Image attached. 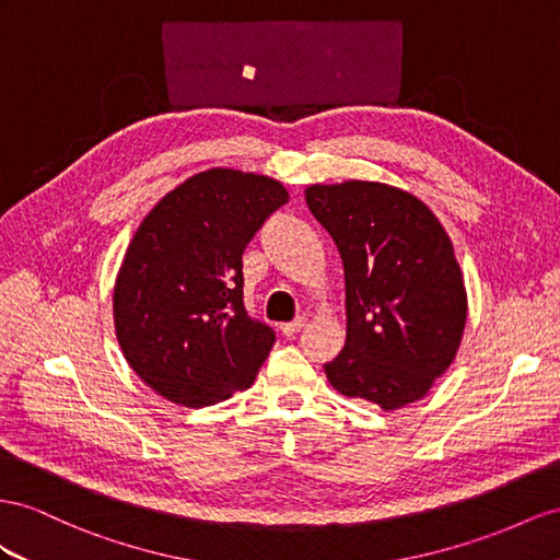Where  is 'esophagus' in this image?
<instances>
[{"label": "esophagus", "instance_id": "1", "mask_svg": "<svg viewBox=\"0 0 560 560\" xmlns=\"http://www.w3.org/2000/svg\"><path fill=\"white\" fill-rule=\"evenodd\" d=\"M305 319L303 317H298V319H293V322H289V324H281V334L283 336H295V334H300L305 328Z\"/></svg>", "mask_w": 560, "mask_h": 560}]
</instances>
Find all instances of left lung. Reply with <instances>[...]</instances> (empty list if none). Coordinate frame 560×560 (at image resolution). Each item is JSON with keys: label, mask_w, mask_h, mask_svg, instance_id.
<instances>
[{"label": "left lung", "mask_w": 560, "mask_h": 560, "mask_svg": "<svg viewBox=\"0 0 560 560\" xmlns=\"http://www.w3.org/2000/svg\"><path fill=\"white\" fill-rule=\"evenodd\" d=\"M346 269V348L324 364L340 395L395 411L425 397L464 338L468 298L444 226L423 200L381 182L305 189Z\"/></svg>", "instance_id": "obj_1"}]
</instances>
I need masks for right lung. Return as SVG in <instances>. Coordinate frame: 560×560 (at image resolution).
Listing matches in <instances>:
<instances>
[{"mask_svg": "<svg viewBox=\"0 0 560 560\" xmlns=\"http://www.w3.org/2000/svg\"><path fill=\"white\" fill-rule=\"evenodd\" d=\"M285 200L277 179L212 167L141 220L113 289V322L127 364L153 393L208 407L250 388L275 331L243 307L241 255Z\"/></svg>", "mask_w": 560, "mask_h": 560, "instance_id": "obj_1", "label": "right lung"}]
</instances>
